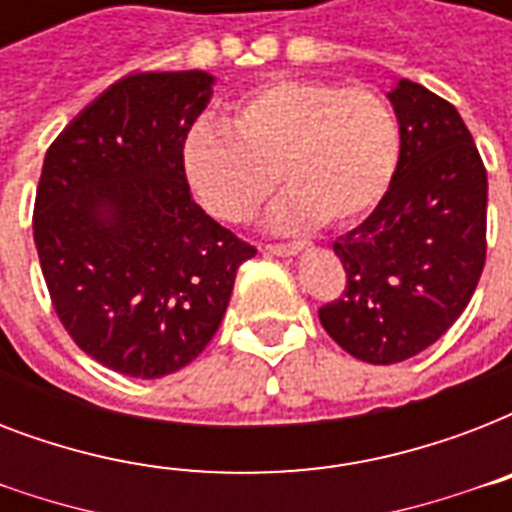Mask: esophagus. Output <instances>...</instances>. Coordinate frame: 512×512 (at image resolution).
I'll use <instances>...</instances> for the list:
<instances>
[{"instance_id":"obj_1","label":"esophagus","mask_w":512,"mask_h":512,"mask_svg":"<svg viewBox=\"0 0 512 512\" xmlns=\"http://www.w3.org/2000/svg\"><path fill=\"white\" fill-rule=\"evenodd\" d=\"M305 247H308L305 241H292V244H265V252H271V255H279V257H289V255H297V252Z\"/></svg>"}]
</instances>
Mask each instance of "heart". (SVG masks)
Returning <instances> with one entry per match:
<instances>
[{"label": "heart", "instance_id": "1", "mask_svg": "<svg viewBox=\"0 0 512 512\" xmlns=\"http://www.w3.org/2000/svg\"><path fill=\"white\" fill-rule=\"evenodd\" d=\"M398 124L366 87L271 79L239 98L225 132L201 124L185 138L183 170L209 215L249 223L276 188V228L348 225L372 212L398 164Z\"/></svg>", "mask_w": 512, "mask_h": 512}]
</instances>
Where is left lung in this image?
I'll return each mask as SVG.
<instances>
[{
  "mask_svg": "<svg viewBox=\"0 0 512 512\" xmlns=\"http://www.w3.org/2000/svg\"><path fill=\"white\" fill-rule=\"evenodd\" d=\"M401 156L364 223L335 241L345 289L321 327L366 364L430 348L468 308L486 263V167L449 100L401 79L388 95Z\"/></svg>",
  "mask_w": 512,
  "mask_h": 512,
  "instance_id": "left-lung-1",
  "label": "left lung"
}]
</instances>
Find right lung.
Returning <instances> with one entry per match:
<instances>
[{"mask_svg": "<svg viewBox=\"0 0 512 512\" xmlns=\"http://www.w3.org/2000/svg\"><path fill=\"white\" fill-rule=\"evenodd\" d=\"M209 90L204 71L124 76L44 156L34 244L52 308L87 356L127 377L191 364L257 252L188 188L183 146Z\"/></svg>", "mask_w": 512, "mask_h": 512, "instance_id": "right-lung-1", "label": "right lung"}]
</instances>
